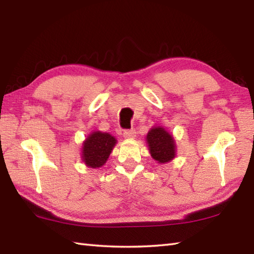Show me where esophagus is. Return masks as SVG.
Segmentation results:
<instances>
[{
  "mask_svg": "<svg viewBox=\"0 0 254 254\" xmlns=\"http://www.w3.org/2000/svg\"><path fill=\"white\" fill-rule=\"evenodd\" d=\"M123 135L126 139H134L136 136V132L134 130H126L123 133Z\"/></svg>",
  "mask_w": 254,
  "mask_h": 254,
  "instance_id": "obj_1",
  "label": "esophagus"
}]
</instances>
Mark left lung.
<instances>
[{"instance_id": "left-lung-1", "label": "left lung", "mask_w": 254, "mask_h": 254, "mask_svg": "<svg viewBox=\"0 0 254 254\" xmlns=\"http://www.w3.org/2000/svg\"><path fill=\"white\" fill-rule=\"evenodd\" d=\"M147 144L150 154L158 163H167L176 157V141L174 135L163 127H153L149 130Z\"/></svg>"}]
</instances>
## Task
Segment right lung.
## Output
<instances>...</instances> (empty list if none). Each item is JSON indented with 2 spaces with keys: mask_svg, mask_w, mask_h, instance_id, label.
I'll list each match as a JSON object with an SVG mask.
<instances>
[{
  "mask_svg": "<svg viewBox=\"0 0 254 254\" xmlns=\"http://www.w3.org/2000/svg\"><path fill=\"white\" fill-rule=\"evenodd\" d=\"M118 140L107 132L93 131L81 145V161L89 168L104 166Z\"/></svg>",
  "mask_w": 254,
  "mask_h": 254,
  "instance_id": "add662e5",
  "label": "right lung"
}]
</instances>
